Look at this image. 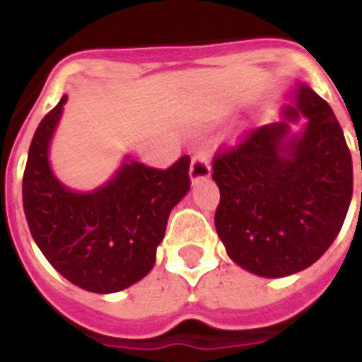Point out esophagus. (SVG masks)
Wrapping results in <instances>:
<instances>
[{"mask_svg":"<svg viewBox=\"0 0 362 362\" xmlns=\"http://www.w3.org/2000/svg\"><path fill=\"white\" fill-rule=\"evenodd\" d=\"M211 176V163H209V155L205 149H197L192 157V165H189V178L194 182L203 180Z\"/></svg>","mask_w":362,"mask_h":362,"instance_id":"esophagus-1","label":"esophagus"}]
</instances>
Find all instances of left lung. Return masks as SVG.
<instances>
[{"label": "left lung", "mask_w": 362, "mask_h": 362, "mask_svg": "<svg viewBox=\"0 0 362 362\" xmlns=\"http://www.w3.org/2000/svg\"><path fill=\"white\" fill-rule=\"evenodd\" d=\"M299 115L309 122L288 141V124L276 122L249 130L213 157L211 174L221 189L216 234L234 263L264 278L317 263L351 203V153L336 115L307 86L286 109L288 119Z\"/></svg>", "instance_id": "8db88e82"}]
</instances>
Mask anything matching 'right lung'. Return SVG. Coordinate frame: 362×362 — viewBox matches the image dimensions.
Listing matches in <instances>:
<instances>
[{"label":"right lung","instance_id":"add662e5","mask_svg":"<svg viewBox=\"0 0 362 362\" xmlns=\"http://www.w3.org/2000/svg\"><path fill=\"white\" fill-rule=\"evenodd\" d=\"M66 95L34 134L23 176V205L40 251L59 274L82 290L113 293L146 276L165 238L170 211L189 189V157L168 168L128 160L92 194L61 186L47 147Z\"/></svg>","mask_w":362,"mask_h":362}]
</instances>
